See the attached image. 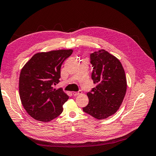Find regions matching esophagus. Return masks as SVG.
<instances>
[{"mask_svg":"<svg viewBox=\"0 0 156 156\" xmlns=\"http://www.w3.org/2000/svg\"><path fill=\"white\" fill-rule=\"evenodd\" d=\"M81 94H82V91L81 90H79L78 91H75V92H73V94L74 96H78V95Z\"/></svg>","mask_w":156,"mask_h":156,"instance_id":"1","label":"esophagus"}]
</instances>
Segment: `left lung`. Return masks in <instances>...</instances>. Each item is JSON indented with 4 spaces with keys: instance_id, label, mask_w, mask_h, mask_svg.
<instances>
[{
    "instance_id": "8db88e82",
    "label": "left lung",
    "mask_w": 156,
    "mask_h": 156,
    "mask_svg": "<svg viewBox=\"0 0 156 156\" xmlns=\"http://www.w3.org/2000/svg\"><path fill=\"white\" fill-rule=\"evenodd\" d=\"M91 79L96 87L87 94L83 112L97 119H106L119 109L126 91L125 73L120 60L105 50L90 55Z\"/></svg>"
}]
</instances>
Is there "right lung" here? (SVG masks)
I'll return each instance as SVG.
<instances>
[{
  "label": "right lung",
  "mask_w": 156,
  "mask_h": 156,
  "mask_svg": "<svg viewBox=\"0 0 156 156\" xmlns=\"http://www.w3.org/2000/svg\"><path fill=\"white\" fill-rule=\"evenodd\" d=\"M72 53L71 49L37 53L22 68L19 83L20 99L34 119L47 122L62 113L69 96L53 85L60 81V67Z\"/></svg>",
  "instance_id": "obj_1"
}]
</instances>
